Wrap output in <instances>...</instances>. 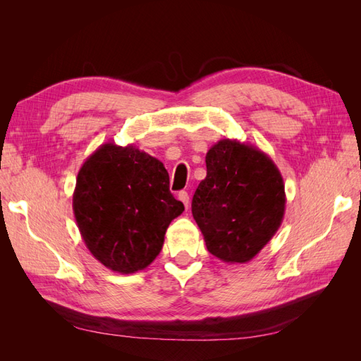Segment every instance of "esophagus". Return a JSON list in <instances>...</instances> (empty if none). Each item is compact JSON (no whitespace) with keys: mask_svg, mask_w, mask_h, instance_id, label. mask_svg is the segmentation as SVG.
Listing matches in <instances>:
<instances>
[{"mask_svg":"<svg viewBox=\"0 0 361 361\" xmlns=\"http://www.w3.org/2000/svg\"><path fill=\"white\" fill-rule=\"evenodd\" d=\"M178 197L185 204V207H187V209H188V204H190V195H188V192L187 191H180L178 194Z\"/></svg>","mask_w":361,"mask_h":361,"instance_id":"34e87169","label":"esophagus"}]
</instances>
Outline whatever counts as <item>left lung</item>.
<instances>
[{
	"instance_id": "obj_1",
	"label": "left lung",
	"mask_w": 361,
	"mask_h": 361,
	"mask_svg": "<svg viewBox=\"0 0 361 361\" xmlns=\"http://www.w3.org/2000/svg\"><path fill=\"white\" fill-rule=\"evenodd\" d=\"M285 209V182L265 152L231 138L207 150L191 211L211 255L247 264L277 233Z\"/></svg>"
}]
</instances>
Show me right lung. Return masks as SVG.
<instances>
[{
	"instance_id": "right-lung-1",
	"label": "right lung",
	"mask_w": 361,
	"mask_h": 361,
	"mask_svg": "<svg viewBox=\"0 0 361 361\" xmlns=\"http://www.w3.org/2000/svg\"><path fill=\"white\" fill-rule=\"evenodd\" d=\"M72 206L85 247L120 274L147 268L159 255L169 224L185 209L171 195L159 159L113 141L84 161Z\"/></svg>"
}]
</instances>
